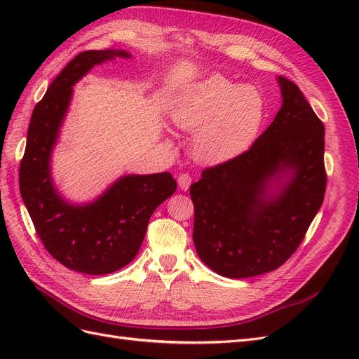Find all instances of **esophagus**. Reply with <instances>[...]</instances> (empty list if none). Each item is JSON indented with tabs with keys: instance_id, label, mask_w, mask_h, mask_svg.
Returning a JSON list of instances; mask_svg holds the SVG:
<instances>
[{
	"instance_id": "esophagus-1",
	"label": "esophagus",
	"mask_w": 359,
	"mask_h": 359,
	"mask_svg": "<svg viewBox=\"0 0 359 359\" xmlns=\"http://www.w3.org/2000/svg\"><path fill=\"white\" fill-rule=\"evenodd\" d=\"M191 175H189V173H181V175L178 177V186L181 190H187L190 187L191 184Z\"/></svg>"
}]
</instances>
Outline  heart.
Returning a JSON list of instances; mask_svg holds the SVG:
<instances>
[{
    "label": "heart",
    "instance_id": "obj_1",
    "mask_svg": "<svg viewBox=\"0 0 359 359\" xmlns=\"http://www.w3.org/2000/svg\"><path fill=\"white\" fill-rule=\"evenodd\" d=\"M266 118L265 95L212 74L184 91L173 104L172 119L180 128L196 130L193 151L203 163L232 160L255 144Z\"/></svg>",
    "mask_w": 359,
    "mask_h": 359
}]
</instances>
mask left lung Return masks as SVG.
Masks as SVG:
<instances>
[{
    "label": "left lung",
    "instance_id": "1",
    "mask_svg": "<svg viewBox=\"0 0 359 359\" xmlns=\"http://www.w3.org/2000/svg\"><path fill=\"white\" fill-rule=\"evenodd\" d=\"M283 104L245 153L205 168L193 182V243L217 274L247 278L274 271L297 252L327 189L325 127L298 86L278 76ZM292 170L276 200L267 180Z\"/></svg>",
    "mask_w": 359,
    "mask_h": 359
}]
</instances>
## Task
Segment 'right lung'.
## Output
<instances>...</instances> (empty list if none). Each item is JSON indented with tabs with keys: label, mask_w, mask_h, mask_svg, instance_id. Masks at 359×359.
<instances>
[{
	"label": "right lung",
	"mask_w": 359,
	"mask_h": 359,
	"mask_svg": "<svg viewBox=\"0 0 359 359\" xmlns=\"http://www.w3.org/2000/svg\"><path fill=\"white\" fill-rule=\"evenodd\" d=\"M124 50H83L61 70L36 104L19 166V190L32 224L48 253L69 269L103 276L132 262L157 206L177 190L172 173L128 175L91 205L61 199L49 172L50 151L67 111L72 85L95 64Z\"/></svg>",
	"instance_id": "add662e5"
}]
</instances>
